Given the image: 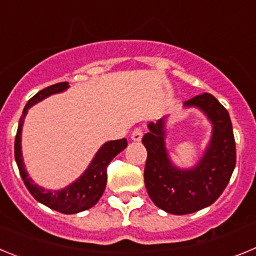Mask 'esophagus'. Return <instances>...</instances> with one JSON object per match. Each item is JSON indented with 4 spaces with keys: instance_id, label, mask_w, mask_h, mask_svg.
Masks as SVG:
<instances>
[{
    "instance_id": "esophagus-1",
    "label": "esophagus",
    "mask_w": 256,
    "mask_h": 256,
    "mask_svg": "<svg viewBox=\"0 0 256 256\" xmlns=\"http://www.w3.org/2000/svg\"><path fill=\"white\" fill-rule=\"evenodd\" d=\"M142 136H144V132H142L141 128H136V130L132 132V134H130V138H132V141L138 142L141 141Z\"/></svg>"
}]
</instances>
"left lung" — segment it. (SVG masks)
Here are the masks:
<instances>
[{"instance_id":"8db88e82","label":"left lung","mask_w":256,"mask_h":256,"mask_svg":"<svg viewBox=\"0 0 256 256\" xmlns=\"http://www.w3.org/2000/svg\"><path fill=\"white\" fill-rule=\"evenodd\" d=\"M198 108L212 124V137L204 154L192 168H180L169 156L164 116L148 124L142 144L148 150L144 186L154 204L176 216L204 209L222 195L236 166V144L228 112L210 94L195 96L183 104Z\"/></svg>"}]
</instances>
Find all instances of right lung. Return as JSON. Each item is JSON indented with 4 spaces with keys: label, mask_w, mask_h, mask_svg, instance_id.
I'll return each instance as SVG.
<instances>
[{
    "label": "right lung",
    "mask_w": 256,
    "mask_h": 256,
    "mask_svg": "<svg viewBox=\"0 0 256 256\" xmlns=\"http://www.w3.org/2000/svg\"><path fill=\"white\" fill-rule=\"evenodd\" d=\"M68 88H69V83L68 82L56 83V84L50 86V87L44 88L38 94H36L26 102L19 120L16 137H15V148H15V160H16L22 180H24V184L32 194V196L38 202L46 205L50 209L60 212L62 214H76V212L91 209L94 205L97 204V201L100 200L104 191H105L106 180H108L106 168H108V165L110 164V162L114 159L115 156L126 148L128 142H126V138L105 142L98 148V151L94 154V159L91 160V162L87 166V169L83 172L82 176L76 178L73 183H70L69 186L64 187V188L47 190L34 183V180L29 177L24 160H22V132L24 119H26L28 110L32 106L40 102V101L50 97L51 94H61V92L66 91Z\"/></svg>",
    "instance_id": "add662e5"
}]
</instances>
